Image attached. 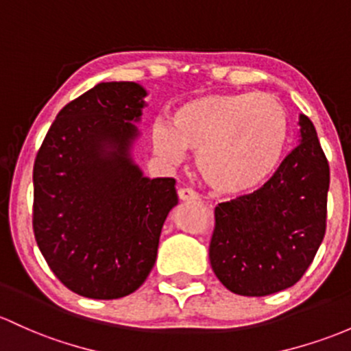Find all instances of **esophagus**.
I'll return each mask as SVG.
<instances>
[{
  "label": "esophagus",
  "instance_id": "34e87169",
  "mask_svg": "<svg viewBox=\"0 0 351 351\" xmlns=\"http://www.w3.org/2000/svg\"><path fill=\"white\" fill-rule=\"evenodd\" d=\"M177 194H179L180 201L184 202H195L199 199V195L192 189H189V187H182V189L177 191Z\"/></svg>",
  "mask_w": 351,
  "mask_h": 351
}]
</instances>
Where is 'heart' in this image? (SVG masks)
<instances>
[{
  "label": "heart",
  "mask_w": 351,
  "mask_h": 351,
  "mask_svg": "<svg viewBox=\"0 0 351 351\" xmlns=\"http://www.w3.org/2000/svg\"><path fill=\"white\" fill-rule=\"evenodd\" d=\"M289 137L285 105L269 93H207L184 101L172 127L156 122L154 152L179 164L197 154L202 179L221 195H244L263 187L280 167Z\"/></svg>",
  "instance_id": "obj_1"
}]
</instances>
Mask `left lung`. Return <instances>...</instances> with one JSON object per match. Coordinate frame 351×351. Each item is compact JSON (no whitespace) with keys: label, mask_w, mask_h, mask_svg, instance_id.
<instances>
[{"label":"left lung","mask_w":351,"mask_h":351,"mask_svg":"<svg viewBox=\"0 0 351 351\" xmlns=\"http://www.w3.org/2000/svg\"><path fill=\"white\" fill-rule=\"evenodd\" d=\"M300 144L252 194L221 202L209 246L229 291L266 296L300 281L326 231L330 165L315 125L300 115Z\"/></svg>","instance_id":"left-lung-1"}]
</instances>
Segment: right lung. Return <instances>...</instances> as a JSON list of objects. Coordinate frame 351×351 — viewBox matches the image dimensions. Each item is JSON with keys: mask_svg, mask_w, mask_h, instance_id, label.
I'll use <instances>...</instances> for the list:
<instances>
[{"mask_svg": "<svg viewBox=\"0 0 351 351\" xmlns=\"http://www.w3.org/2000/svg\"><path fill=\"white\" fill-rule=\"evenodd\" d=\"M147 90L99 84L60 110L33 167V231L66 288L92 300L134 293L156 265L172 177L149 179L134 159Z\"/></svg>", "mask_w": 351, "mask_h": 351, "instance_id": "obj_1", "label": "right lung"}]
</instances>
